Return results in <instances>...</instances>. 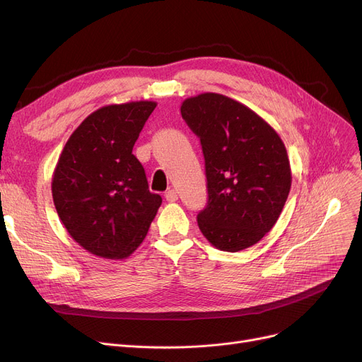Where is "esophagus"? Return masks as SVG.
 <instances>
[{
	"label": "esophagus",
	"instance_id": "1",
	"mask_svg": "<svg viewBox=\"0 0 362 362\" xmlns=\"http://www.w3.org/2000/svg\"><path fill=\"white\" fill-rule=\"evenodd\" d=\"M165 199L168 202H175V201L179 199V195H177V192L175 191V189H168V191L165 192Z\"/></svg>",
	"mask_w": 362,
	"mask_h": 362
}]
</instances>
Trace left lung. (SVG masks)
Returning <instances> with one entry per match:
<instances>
[{
    "label": "left lung",
    "mask_w": 362,
    "mask_h": 362,
    "mask_svg": "<svg viewBox=\"0 0 362 362\" xmlns=\"http://www.w3.org/2000/svg\"><path fill=\"white\" fill-rule=\"evenodd\" d=\"M180 112L205 158L208 205L198 214L199 230L220 251L250 248L273 229L286 204V146L255 111L221 93L186 98Z\"/></svg>",
    "instance_id": "1"
}]
</instances>
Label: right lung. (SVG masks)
<instances>
[{"instance_id":"add662e5","label":"right lung","mask_w":362,"mask_h":362,"mask_svg":"<svg viewBox=\"0 0 362 362\" xmlns=\"http://www.w3.org/2000/svg\"><path fill=\"white\" fill-rule=\"evenodd\" d=\"M156 101L110 104L90 112L66 142L52 173L57 214L88 252L123 259L144 242L161 197L149 192L132 154Z\"/></svg>"}]
</instances>
